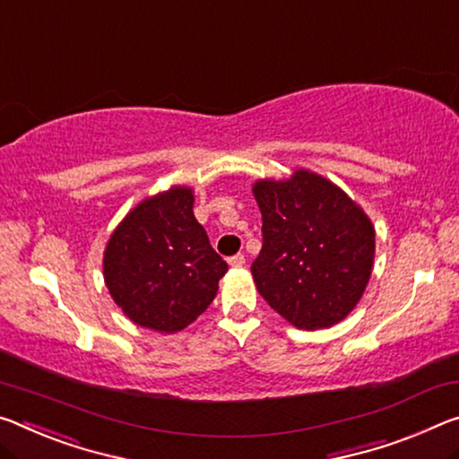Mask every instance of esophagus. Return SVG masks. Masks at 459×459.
Masks as SVG:
<instances>
[{
    "mask_svg": "<svg viewBox=\"0 0 459 459\" xmlns=\"http://www.w3.org/2000/svg\"><path fill=\"white\" fill-rule=\"evenodd\" d=\"M229 265L230 267H243L245 265V255H241V253H237V255L229 257Z\"/></svg>",
    "mask_w": 459,
    "mask_h": 459,
    "instance_id": "obj_1",
    "label": "esophagus"
}]
</instances>
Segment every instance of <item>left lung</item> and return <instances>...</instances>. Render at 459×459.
I'll list each match as a JSON object with an SVG mask.
<instances>
[{"label": "left lung", "mask_w": 459, "mask_h": 459, "mask_svg": "<svg viewBox=\"0 0 459 459\" xmlns=\"http://www.w3.org/2000/svg\"><path fill=\"white\" fill-rule=\"evenodd\" d=\"M264 247L251 273L257 292L298 329L337 325L372 275L376 230L349 195L308 169L253 186Z\"/></svg>", "instance_id": "8db88e82"}]
</instances>
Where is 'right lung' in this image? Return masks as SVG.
Masks as SVG:
<instances>
[{"label":"right lung","instance_id":"obj_1","mask_svg":"<svg viewBox=\"0 0 459 459\" xmlns=\"http://www.w3.org/2000/svg\"><path fill=\"white\" fill-rule=\"evenodd\" d=\"M227 261L194 216V192L173 186L125 216L104 251V280L122 312L144 329L178 333L210 307Z\"/></svg>","mask_w":459,"mask_h":459}]
</instances>
